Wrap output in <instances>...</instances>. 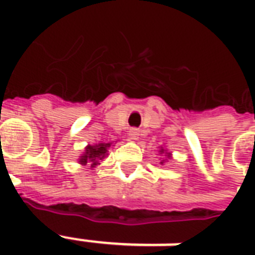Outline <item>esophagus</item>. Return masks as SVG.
Masks as SVG:
<instances>
[{
    "instance_id": "1",
    "label": "esophagus",
    "mask_w": 255,
    "mask_h": 255,
    "mask_svg": "<svg viewBox=\"0 0 255 255\" xmlns=\"http://www.w3.org/2000/svg\"><path fill=\"white\" fill-rule=\"evenodd\" d=\"M138 135H139V130L138 129H130L129 130V138L133 139V141H135V139H138Z\"/></svg>"
}]
</instances>
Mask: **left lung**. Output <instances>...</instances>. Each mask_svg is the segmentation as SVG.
<instances>
[{
  "label": "left lung",
  "mask_w": 255,
  "mask_h": 255,
  "mask_svg": "<svg viewBox=\"0 0 255 255\" xmlns=\"http://www.w3.org/2000/svg\"><path fill=\"white\" fill-rule=\"evenodd\" d=\"M158 153H160V154H165L166 158H168V160H171L172 153H171V152H168V150H166V149L162 148V146H160V150H158ZM166 158H162L161 161H160V164H161V165H164V162L166 161Z\"/></svg>",
  "instance_id": "obj_1"
}]
</instances>
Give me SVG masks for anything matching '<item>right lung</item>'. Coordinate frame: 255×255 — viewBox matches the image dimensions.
<instances>
[{
    "label": "right lung",
    "instance_id": "1",
    "mask_svg": "<svg viewBox=\"0 0 255 255\" xmlns=\"http://www.w3.org/2000/svg\"><path fill=\"white\" fill-rule=\"evenodd\" d=\"M113 142H98L94 145H87L84 148L83 154H80L78 161L82 165H90V168H95L103 161V158L107 156V149L110 148Z\"/></svg>",
    "mask_w": 255,
    "mask_h": 255
}]
</instances>
